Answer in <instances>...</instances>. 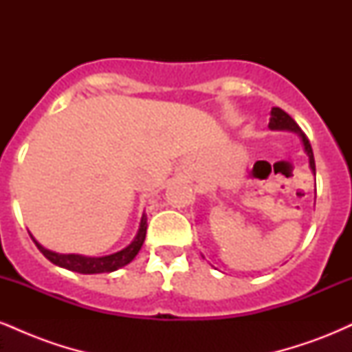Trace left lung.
<instances>
[{"instance_id":"left-lung-1","label":"left lung","mask_w":352,"mask_h":352,"mask_svg":"<svg viewBox=\"0 0 352 352\" xmlns=\"http://www.w3.org/2000/svg\"><path fill=\"white\" fill-rule=\"evenodd\" d=\"M270 129H273V131H293V132H298L302 140V145H305V151L308 153L309 157V167L311 170L316 173V165H314V155H313V148H311V144H309V139L306 137L305 132H301L300 125L293 120L292 116L286 114L285 111L280 107H273L272 109V119H270V124H268Z\"/></svg>"}]
</instances>
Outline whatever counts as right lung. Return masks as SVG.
<instances>
[{
  "mask_svg": "<svg viewBox=\"0 0 352 352\" xmlns=\"http://www.w3.org/2000/svg\"><path fill=\"white\" fill-rule=\"evenodd\" d=\"M145 232H147V220L145 217H142V221H140V228L137 232V235L134 238L131 245L125 246L124 250L117 252L114 254H107V256H100V258H91V256H80V254H59L54 252H50L44 246H41L38 241H33L38 246V250L41 252L51 263L60 266V268L71 270V272H78V273H84V274H94V273H111L116 272V270L122 268L127 263H131L132 260L135 258V254L139 253L140 246H142L144 240H145Z\"/></svg>",
  "mask_w": 352,
  "mask_h": 352,
  "instance_id": "right-lung-1",
  "label": "right lung"
}]
</instances>
